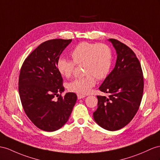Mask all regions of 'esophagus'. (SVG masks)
I'll return each instance as SVG.
<instances>
[{
    "label": "esophagus",
    "mask_w": 160,
    "mask_h": 160,
    "mask_svg": "<svg viewBox=\"0 0 160 160\" xmlns=\"http://www.w3.org/2000/svg\"><path fill=\"white\" fill-rule=\"evenodd\" d=\"M77 97H78V99H82V98L85 97L86 96H85V95H80V94H78Z\"/></svg>",
    "instance_id": "esophagus-1"
}]
</instances>
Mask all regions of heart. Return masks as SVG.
I'll return each mask as SVG.
<instances>
[{
  "mask_svg": "<svg viewBox=\"0 0 160 160\" xmlns=\"http://www.w3.org/2000/svg\"><path fill=\"white\" fill-rule=\"evenodd\" d=\"M72 60L59 58L57 69L60 74L69 78L75 70L76 64H84L82 78H76L68 85L69 91L80 95H87L91 91L97 80L107 78L113 63V52L108 44L103 43L80 42L71 52Z\"/></svg>",
  "mask_w": 160,
  "mask_h": 160,
  "instance_id": "obj_1",
  "label": "heart"
}]
</instances>
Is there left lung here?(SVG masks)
<instances>
[{
  "label": "left lung",
  "instance_id": "left-lung-1",
  "mask_svg": "<svg viewBox=\"0 0 160 160\" xmlns=\"http://www.w3.org/2000/svg\"><path fill=\"white\" fill-rule=\"evenodd\" d=\"M117 52L115 68L106 78L99 90L109 94L97 95L98 108L93 113L102 128L117 130L133 119L142 100L144 79L140 61L134 51L120 41L109 38Z\"/></svg>",
  "mask_w": 160,
  "mask_h": 160
}]
</instances>
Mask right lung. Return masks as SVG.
Segmentation results:
<instances>
[{"instance_id":"add662e5","label":"right lung","mask_w":160,"mask_h":160,"mask_svg":"<svg viewBox=\"0 0 160 160\" xmlns=\"http://www.w3.org/2000/svg\"><path fill=\"white\" fill-rule=\"evenodd\" d=\"M72 39H52L41 43L24 60L20 69L18 90L22 107L38 128L52 132L69 119L77 95L64 91L57 69L59 56Z\"/></svg>"}]
</instances>
